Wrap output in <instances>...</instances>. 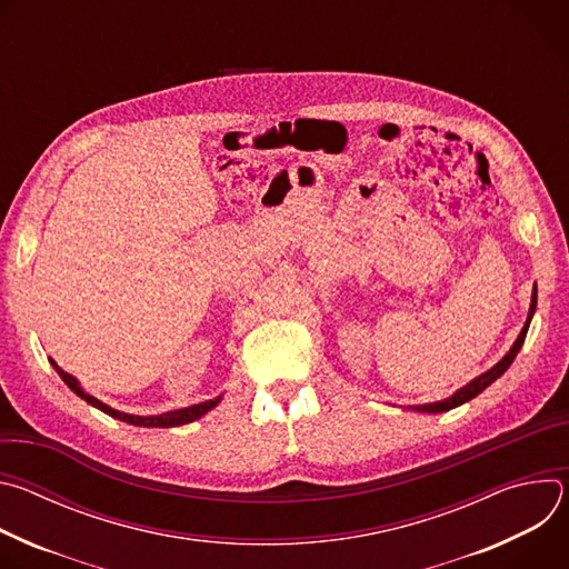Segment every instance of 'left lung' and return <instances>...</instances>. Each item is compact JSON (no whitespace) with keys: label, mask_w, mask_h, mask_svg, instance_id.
<instances>
[{"label":"left lung","mask_w":569,"mask_h":569,"mask_svg":"<svg viewBox=\"0 0 569 569\" xmlns=\"http://www.w3.org/2000/svg\"><path fill=\"white\" fill-rule=\"evenodd\" d=\"M536 286H533V295H531V306H529V317H527V321H525V327H522V331H520V336H518V340L513 342V347H511V351L493 367V369H489L486 373H481V376H477L472 382H468L466 387H461L459 391H455L450 398H446V400H439V402H428V405H412V410H417V412H428V415H437V412H448V410H452V408H457V405H461V402H466V400H470V398H475L477 393H481L486 387H489L493 380H498L509 367H511V362L516 360V356H518V351H520V347L525 345V338H527V331H529V321H531V317H533V310H536Z\"/></svg>","instance_id":"left-lung-1"}]
</instances>
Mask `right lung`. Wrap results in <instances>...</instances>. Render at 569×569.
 I'll return each mask as SVG.
<instances>
[{
    "instance_id": "right-lung-1",
    "label": "right lung",
    "mask_w": 569,
    "mask_h": 569,
    "mask_svg": "<svg viewBox=\"0 0 569 569\" xmlns=\"http://www.w3.org/2000/svg\"><path fill=\"white\" fill-rule=\"evenodd\" d=\"M51 365H53V369L58 371V376L64 380V385L76 393V396H80L83 400H88L90 405H94L97 410H101V412H106L108 417H114V419H119V421H123V423H130V426H143V428H176V426H184V423H191V421H196V419H200L202 415H207L209 410H213L216 405L220 402V396L218 398H213V400H207V402H198V405H191V408H184V410H173V412H167V415H159V417H134V415H123V412H117V410H112V408H108L106 402H101L99 398H94V396H90V393H86L83 389H80V385H78V380L73 378V376H69L67 371H62L53 360H51Z\"/></svg>"
}]
</instances>
